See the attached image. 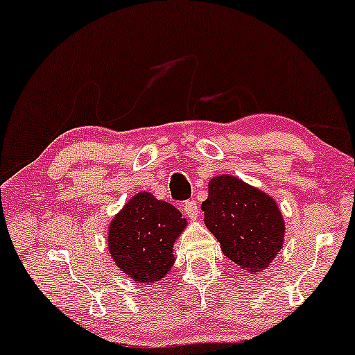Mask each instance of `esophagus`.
Returning <instances> with one entry per match:
<instances>
[{
	"label": "esophagus",
	"instance_id": "1",
	"mask_svg": "<svg viewBox=\"0 0 355 355\" xmlns=\"http://www.w3.org/2000/svg\"><path fill=\"white\" fill-rule=\"evenodd\" d=\"M183 210L187 216H189L191 220L198 218V214H199V207H198V202H196L194 199H189V200H184L183 202Z\"/></svg>",
	"mask_w": 355,
	"mask_h": 355
}]
</instances>
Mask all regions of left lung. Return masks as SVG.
<instances>
[{"mask_svg":"<svg viewBox=\"0 0 355 355\" xmlns=\"http://www.w3.org/2000/svg\"><path fill=\"white\" fill-rule=\"evenodd\" d=\"M200 209L221 250L242 269L257 272L268 268L282 247L285 225L277 204L239 178H211Z\"/></svg>","mask_w":355,"mask_h":355,"instance_id":"obj_1","label":"left lung"}]
</instances>
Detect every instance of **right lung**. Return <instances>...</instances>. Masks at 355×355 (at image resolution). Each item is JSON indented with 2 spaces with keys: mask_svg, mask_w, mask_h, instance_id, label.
<instances>
[{
  "mask_svg": "<svg viewBox=\"0 0 355 355\" xmlns=\"http://www.w3.org/2000/svg\"><path fill=\"white\" fill-rule=\"evenodd\" d=\"M184 226L187 220L172 204L139 193L111 221L110 255L137 282H156L175 261L172 247Z\"/></svg>",
  "mask_w": 355,
  "mask_h": 355,
  "instance_id": "right-lung-1",
  "label": "right lung"
}]
</instances>
